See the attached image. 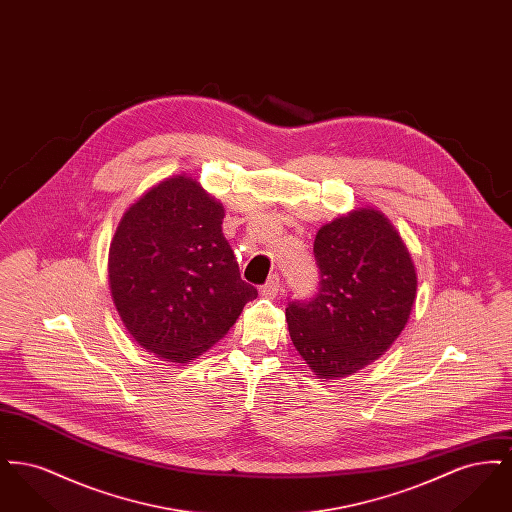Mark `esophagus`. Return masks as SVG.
I'll return each instance as SVG.
<instances>
[{
    "instance_id": "obj_1",
    "label": "esophagus",
    "mask_w": 512,
    "mask_h": 512,
    "mask_svg": "<svg viewBox=\"0 0 512 512\" xmlns=\"http://www.w3.org/2000/svg\"><path fill=\"white\" fill-rule=\"evenodd\" d=\"M280 290H282V284H280V276H278V274H270L267 284H263V286L259 288L261 295L268 297V299H274V297L280 293Z\"/></svg>"
}]
</instances>
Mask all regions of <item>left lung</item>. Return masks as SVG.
Masks as SVG:
<instances>
[{"mask_svg":"<svg viewBox=\"0 0 512 512\" xmlns=\"http://www.w3.org/2000/svg\"><path fill=\"white\" fill-rule=\"evenodd\" d=\"M320 288L290 301L288 330L318 378L349 376L399 338L411 317L416 272L384 213L363 207L324 224L315 238Z\"/></svg>","mask_w":512,"mask_h":512,"instance_id":"obj_1","label":"left lung"}]
</instances>
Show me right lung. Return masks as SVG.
<instances>
[{
  "mask_svg": "<svg viewBox=\"0 0 512 512\" xmlns=\"http://www.w3.org/2000/svg\"><path fill=\"white\" fill-rule=\"evenodd\" d=\"M224 207L199 182H159L122 215L109 247V288L130 336L163 361L192 363L257 290L222 234Z\"/></svg>",
  "mask_w": 512,
  "mask_h": 512,
  "instance_id": "obj_1",
  "label": "right lung"
}]
</instances>
